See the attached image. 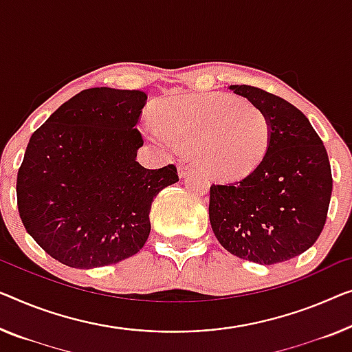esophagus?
<instances>
[{
  "label": "esophagus",
  "instance_id": "34e87169",
  "mask_svg": "<svg viewBox=\"0 0 352 352\" xmlns=\"http://www.w3.org/2000/svg\"><path fill=\"white\" fill-rule=\"evenodd\" d=\"M191 172H194V167L190 166V164H182L180 167H178V175H180L182 178H185L186 175H190Z\"/></svg>",
  "mask_w": 352,
  "mask_h": 352
}]
</instances>
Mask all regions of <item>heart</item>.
Instances as JSON below:
<instances>
[{
    "label": "heart",
    "instance_id": "b5f03b06",
    "mask_svg": "<svg viewBox=\"0 0 352 352\" xmlns=\"http://www.w3.org/2000/svg\"><path fill=\"white\" fill-rule=\"evenodd\" d=\"M155 138L191 148L199 166L218 180L251 174L270 142L265 113L245 99L226 94H183L155 109Z\"/></svg>",
    "mask_w": 352,
    "mask_h": 352
}]
</instances>
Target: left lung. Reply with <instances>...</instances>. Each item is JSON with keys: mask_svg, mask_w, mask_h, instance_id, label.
Wrapping results in <instances>:
<instances>
[{"mask_svg": "<svg viewBox=\"0 0 352 352\" xmlns=\"http://www.w3.org/2000/svg\"><path fill=\"white\" fill-rule=\"evenodd\" d=\"M270 123L258 167L234 183L210 186V224L240 259L272 265L302 254L326 224L332 170L321 138L291 102L251 85H230Z\"/></svg>", "mask_w": 352, "mask_h": 352, "instance_id": "obj_1", "label": "left lung"}]
</instances>
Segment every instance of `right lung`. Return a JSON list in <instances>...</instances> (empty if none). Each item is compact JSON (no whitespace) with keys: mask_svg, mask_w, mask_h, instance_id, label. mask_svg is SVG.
<instances>
[{"mask_svg":"<svg viewBox=\"0 0 352 352\" xmlns=\"http://www.w3.org/2000/svg\"><path fill=\"white\" fill-rule=\"evenodd\" d=\"M146 94L90 88L55 110L31 135L17 174L22 223L42 250L74 269L128 259L150 234V208L178 182L177 167L135 161V128Z\"/></svg>","mask_w":352,"mask_h":352,"instance_id":"add662e5","label":"right lung"}]
</instances>
